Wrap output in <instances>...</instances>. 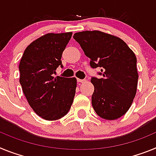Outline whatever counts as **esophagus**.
I'll return each mask as SVG.
<instances>
[{"label": "esophagus", "instance_id": "1", "mask_svg": "<svg viewBox=\"0 0 156 156\" xmlns=\"http://www.w3.org/2000/svg\"><path fill=\"white\" fill-rule=\"evenodd\" d=\"M78 82H80V83H84V82H86V81L85 79H79V78H78Z\"/></svg>", "mask_w": 156, "mask_h": 156}]
</instances>
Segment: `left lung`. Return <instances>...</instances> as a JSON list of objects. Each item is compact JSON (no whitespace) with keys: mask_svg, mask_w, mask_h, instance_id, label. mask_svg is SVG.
Wrapping results in <instances>:
<instances>
[{"mask_svg":"<svg viewBox=\"0 0 156 156\" xmlns=\"http://www.w3.org/2000/svg\"><path fill=\"white\" fill-rule=\"evenodd\" d=\"M93 68L101 67L102 78H92L94 86L92 105L102 119L115 120L124 115L136 93V57L119 37L100 30L74 34Z\"/></svg>","mask_w":156,"mask_h":156,"instance_id":"obj_1","label":"left lung"}]
</instances>
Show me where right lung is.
<instances>
[{"label":"right lung","mask_w":156,"mask_h":156,"mask_svg":"<svg viewBox=\"0 0 156 156\" xmlns=\"http://www.w3.org/2000/svg\"><path fill=\"white\" fill-rule=\"evenodd\" d=\"M72 32L48 33L27 47L20 60V82L28 104L37 115L48 121L68 113L77 87L75 78L54 77Z\"/></svg>","instance_id":"add662e5"}]
</instances>
